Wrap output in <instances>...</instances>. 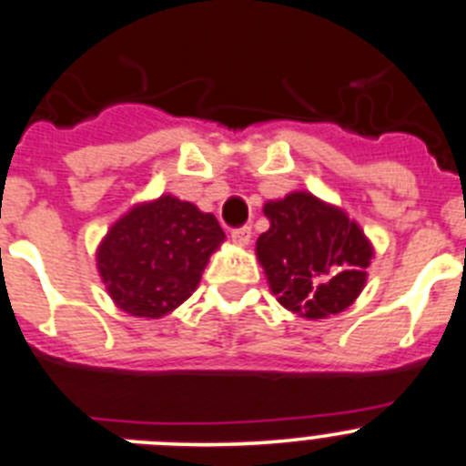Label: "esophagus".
I'll use <instances>...</instances> for the list:
<instances>
[{"label": "esophagus", "instance_id": "1", "mask_svg": "<svg viewBox=\"0 0 466 466\" xmlns=\"http://www.w3.org/2000/svg\"><path fill=\"white\" fill-rule=\"evenodd\" d=\"M230 240H233V245H238V247H247L249 245V240H252V228H249V226L233 228L230 230Z\"/></svg>", "mask_w": 466, "mask_h": 466}]
</instances>
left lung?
Wrapping results in <instances>:
<instances>
[{"label": "left lung", "mask_w": 466, "mask_h": 466, "mask_svg": "<svg viewBox=\"0 0 466 466\" xmlns=\"http://www.w3.org/2000/svg\"><path fill=\"white\" fill-rule=\"evenodd\" d=\"M270 228L257 258L279 306L306 319L348 310L366 287L376 249L348 212L310 191H291L263 205Z\"/></svg>", "instance_id": "1"}]
</instances>
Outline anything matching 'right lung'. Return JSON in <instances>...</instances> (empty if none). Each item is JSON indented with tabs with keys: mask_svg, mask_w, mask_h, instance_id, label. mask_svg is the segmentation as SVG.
<instances>
[{
	"mask_svg": "<svg viewBox=\"0 0 466 466\" xmlns=\"http://www.w3.org/2000/svg\"><path fill=\"white\" fill-rule=\"evenodd\" d=\"M224 240L214 214L163 193L118 217L97 245L95 261L114 306L160 319L198 289Z\"/></svg>",
	"mask_w": 466,
	"mask_h": 466,
	"instance_id": "add662e5",
	"label": "right lung"
}]
</instances>
